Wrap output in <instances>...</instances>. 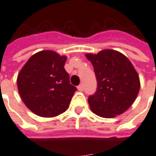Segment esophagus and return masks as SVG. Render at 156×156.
Segmentation results:
<instances>
[{
	"label": "esophagus",
	"mask_w": 156,
	"mask_h": 156,
	"mask_svg": "<svg viewBox=\"0 0 156 156\" xmlns=\"http://www.w3.org/2000/svg\"><path fill=\"white\" fill-rule=\"evenodd\" d=\"M77 89L80 91V92H82V91H84V86H83V84H80L79 85L78 87H77Z\"/></svg>",
	"instance_id": "obj_1"
}]
</instances>
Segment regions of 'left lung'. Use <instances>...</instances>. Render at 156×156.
Wrapping results in <instances>:
<instances>
[{
  "mask_svg": "<svg viewBox=\"0 0 156 156\" xmlns=\"http://www.w3.org/2000/svg\"><path fill=\"white\" fill-rule=\"evenodd\" d=\"M98 81L97 92L88 98L90 109L97 115L113 118L132 106L140 89V80L133 65L121 52L112 49L97 54L87 53Z\"/></svg>",
  "mask_w": 156,
  "mask_h": 156,
  "instance_id": "obj_1",
  "label": "left lung"
}]
</instances>
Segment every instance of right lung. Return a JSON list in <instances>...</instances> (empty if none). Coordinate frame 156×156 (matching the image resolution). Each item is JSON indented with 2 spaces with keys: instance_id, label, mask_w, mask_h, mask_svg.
<instances>
[{
  "instance_id": "right-lung-1",
  "label": "right lung",
  "mask_w": 156,
  "mask_h": 156,
  "mask_svg": "<svg viewBox=\"0 0 156 156\" xmlns=\"http://www.w3.org/2000/svg\"><path fill=\"white\" fill-rule=\"evenodd\" d=\"M67 59L51 50L32 55L20 69L17 85L23 102L41 117L58 116L69 108L76 87L64 69Z\"/></svg>"
}]
</instances>
